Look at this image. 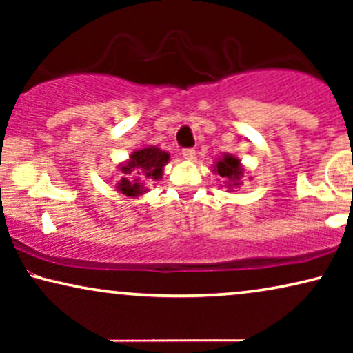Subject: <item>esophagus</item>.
Listing matches in <instances>:
<instances>
[{"label":"esophagus","mask_w":353,"mask_h":353,"mask_svg":"<svg viewBox=\"0 0 353 353\" xmlns=\"http://www.w3.org/2000/svg\"><path fill=\"white\" fill-rule=\"evenodd\" d=\"M181 156H183V159H186V161H192V159L196 157V151L191 148H186L181 151Z\"/></svg>","instance_id":"obj_1"}]
</instances>
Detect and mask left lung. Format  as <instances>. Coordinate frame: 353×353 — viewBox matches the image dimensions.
I'll return each mask as SVG.
<instances>
[{
    "label": "left lung",
    "instance_id": "8db88e82",
    "mask_svg": "<svg viewBox=\"0 0 353 353\" xmlns=\"http://www.w3.org/2000/svg\"><path fill=\"white\" fill-rule=\"evenodd\" d=\"M216 175H220L225 180V185L228 190L233 191L234 188L243 185L241 178L244 176V168L241 165V161L233 154H223L216 159L215 165L212 167Z\"/></svg>",
    "mask_w": 353,
    "mask_h": 353
}]
</instances>
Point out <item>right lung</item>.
Returning a JSON list of instances; mask_svg holds the SVG:
<instances>
[{
    "label": "right lung",
    "instance_id": "right-lung-1",
    "mask_svg": "<svg viewBox=\"0 0 353 353\" xmlns=\"http://www.w3.org/2000/svg\"><path fill=\"white\" fill-rule=\"evenodd\" d=\"M170 161V154L162 151L156 146H144L130 154L128 161L120 163L119 168L123 173L115 186V190L128 197H139L144 192H148V188L144 186L143 178L148 181L161 180L163 175V167ZM141 174V177L132 179L131 173Z\"/></svg>",
    "mask_w": 353,
    "mask_h": 353
}]
</instances>
